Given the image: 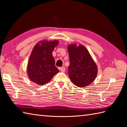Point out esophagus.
Segmentation results:
<instances>
[{
  "mask_svg": "<svg viewBox=\"0 0 127 127\" xmlns=\"http://www.w3.org/2000/svg\"><path fill=\"white\" fill-rule=\"evenodd\" d=\"M59 70H60L61 72H64L65 71V68L64 66L61 67V68H59Z\"/></svg>",
  "mask_w": 127,
  "mask_h": 127,
  "instance_id": "1",
  "label": "esophagus"
}]
</instances>
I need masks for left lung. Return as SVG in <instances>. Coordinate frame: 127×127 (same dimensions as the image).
Listing matches in <instances>:
<instances>
[{
    "label": "left lung",
    "instance_id": "1",
    "mask_svg": "<svg viewBox=\"0 0 127 127\" xmlns=\"http://www.w3.org/2000/svg\"><path fill=\"white\" fill-rule=\"evenodd\" d=\"M70 59L69 76L74 84L85 87L92 83L98 74L96 64L84 46L76 44L68 46Z\"/></svg>",
    "mask_w": 127,
    "mask_h": 127
}]
</instances>
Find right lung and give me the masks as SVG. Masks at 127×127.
I'll return each instance as SVG.
<instances>
[{"label":"right lung","instance_id":"obj_1","mask_svg":"<svg viewBox=\"0 0 127 127\" xmlns=\"http://www.w3.org/2000/svg\"><path fill=\"white\" fill-rule=\"evenodd\" d=\"M58 40H42L34 46L29 57L27 71L29 79L39 85L48 83L59 71L55 66L52 52Z\"/></svg>","mask_w":127,"mask_h":127}]
</instances>
